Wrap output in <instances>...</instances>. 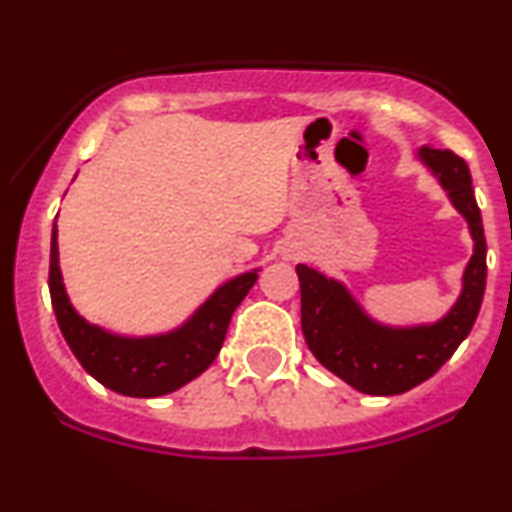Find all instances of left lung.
<instances>
[{"label": "left lung", "instance_id": "8db88e82", "mask_svg": "<svg viewBox=\"0 0 512 512\" xmlns=\"http://www.w3.org/2000/svg\"><path fill=\"white\" fill-rule=\"evenodd\" d=\"M416 156L464 216L474 243L462 272V291L448 313L424 325H383L363 310L342 281L308 264L296 267L305 344L322 366L366 395H402L436 375L467 339L486 289V238L467 163L452 151L428 146Z\"/></svg>", "mask_w": 512, "mask_h": 512}]
</instances>
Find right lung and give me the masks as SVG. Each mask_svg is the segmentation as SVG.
I'll return each instance as SVG.
<instances>
[{
  "mask_svg": "<svg viewBox=\"0 0 512 512\" xmlns=\"http://www.w3.org/2000/svg\"><path fill=\"white\" fill-rule=\"evenodd\" d=\"M257 272L250 269L228 279L173 330L146 337L115 334L76 313L62 281L57 223L52 226L50 298L57 325L86 373L117 395H170L202 375L221 351L231 315L255 286Z\"/></svg>",
  "mask_w": 512,
  "mask_h": 512,
  "instance_id": "1",
  "label": "right lung"
}]
</instances>
